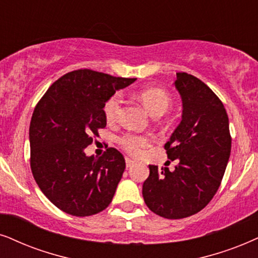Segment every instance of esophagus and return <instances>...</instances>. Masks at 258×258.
Segmentation results:
<instances>
[{
	"label": "esophagus",
	"mask_w": 258,
	"mask_h": 258,
	"mask_svg": "<svg viewBox=\"0 0 258 258\" xmlns=\"http://www.w3.org/2000/svg\"><path fill=\"white\" fill-rule=\"evenodd\" d=\"M125 161H126V167H127V168H131L132 165L135 164V161H132V159L128 158V157H126Z\"/></svg>",
	"instance_id": "34e87169"
}]
</instances>
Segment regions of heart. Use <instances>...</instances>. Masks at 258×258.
Masks as SVG:
<instances>
[{
    "label": "heart",
    "instance_id": "heart-1",
    "mask_svg": "<svg viewBox=\"0 0 258 258\" xmlns=\"http://www.w3.org/2000/svg\"><path fill=\"white\" fill-rule=\"evenodd\" d=\"M140 100L152 115H161L167 112L171 103V99L165 90L159 88H146L139 93ZM122 96L120 93H114L110 95L103 106V113L107 121L114 122L118 118L120 107H121ZM152 143V138L145 135L126 133L119 138V144L121 148L132 156H140L143 150L148 148Z\"/></svg>",
    "mask_w": 258,
    "mask_h": 258
}]
</instances>
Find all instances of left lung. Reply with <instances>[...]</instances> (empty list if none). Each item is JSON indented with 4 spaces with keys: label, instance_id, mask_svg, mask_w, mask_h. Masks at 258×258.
<instances>
[{
    "label": "left lung",
    "instance_id": "obj_1",
    "mask_svg": "<svg viewBox=\"0 0 258 258\" xmlns=\"http://www.w3.org/2000/svg\"><path fill=\"white\" fill-rule=\"evenodd\" d=\"M174 84L183 110L164 149L177 164L174 170L149 165L143 198L153 213L182 219L200 212L216 195L230 158L231 136L226 109L210 87L187 73L176 74Z\"/></svg>",
    "mask_w": 258,
    "mask_h": 258
}]
</instances>
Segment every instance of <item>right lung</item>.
Returning <instances> with one entry per match:
<instances>
[{
	"label": "right lung",
	"mask_w": 258,
	"mask_h": 258,
	"mask_svg": "<svg viewBox=\"0 0 258 258\" xmlns=\"http://www.w3.org/2000/svg\"><path fill=\"white\" fill-rule=\"evenodd\" d=\"M136 78L89 69L65 74L35 106L29 125L32 174L54 206L76 217L108 207L125 170V158L108 148L99 158L84 149L106 127L107 99Z\"/></svg>",
	"instance_id": "obj_1"
}]
</instances>
